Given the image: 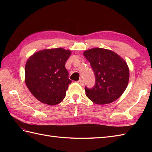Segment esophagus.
Instances as JSON below:
<instances>
[{"label": "esophagus", "instance_id": "34e87169", "mask_svg": "<svg viewBox=\"0 0 152 152\" xmlns=\"http://www.w3.org/2000/svg\"><path fill=\"white\" fill-rule=\"evenodd\" d=\"M78 83H79L80 86H83V85H84V82H83L82 79L79 80L78 81Z\"/></svg>", "mask_w": 152, "mask_h": 152}]
</instances>
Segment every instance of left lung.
<instances>
[{
    "label": "left lung",
    "instance_id": "8db88e82",
    "mask_svg": "<svg viewBox=\"0 0 152 152\" xmlns=\"http://www.w3.org/2000/svg\"><path fill=\"white\" fill-rule=\"evenodd\" d=\"M83 55L95 77L92 88L85 87L86 96L95 104H106L117 100L128 85L129 70L125 61L111 50L93 48Z\"/></svg>",
    "mask_w": 152,
    "mask_h": 152
}]
</instances>
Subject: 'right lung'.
<instances>
[{
	"mask_svg": "<svg viewBox=\"0 0 152 152\" xmlns=\"http://www.w3.org/2000/svg\"><path fill=\"white\" fill-rule=\"evenodd\" d=\"M71 51L63 48L44 50L34 53L25 65V83L35 98L56 105L63 101L72 81L65 69Z\"/></svg>",
	"mask_w": 152,
	"mask_h": 152,
	"instance_id": "obj_1",
	"label": "right lung"
}]
</instances>
